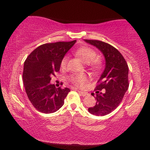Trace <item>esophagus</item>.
<instances>
[{
  "label": "esophagus",
  "mask_w": 150,
  "mask_h": 150,
  "mask_svg": "<svg viewBox=\"0 0 150 150\" xmlns=\"http://www.w3.org/2000/svg\"><path fill=\"white\" fill-rule=\"evenodd\" d=\"M79 92V94H80L81 95L83 96V97H85V96L88 95V93L85 92H82V91H77Z\"/></svg>",
  "instance_id": "34e87169"
}]
</instances>
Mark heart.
<instances>
[{"mask_svg": "<svg viewBox=\"0 0 150 150\" xmlns=\"http://www.w3.org/2000/svg\"><path fill=\"white\" fill-rule=\"evenodd\" d=\"M75 54L77 57L80 58L82 61L86 63H88V65L93 69H100L101 65H102L101 60L99 58L96 57L97 56L96 51L88 46H81L75 50ZM67 63H68V58L65 56L63 58L61 63L62 69H65ZM69 80L72 84L77 87H84L88 82L89 78L85 74H75L69 77Z\"/></svg>", "mask_w": 150, "mask_h": 150, "instance_id": "b5f03b06", "label": "heart"}]
</instances>
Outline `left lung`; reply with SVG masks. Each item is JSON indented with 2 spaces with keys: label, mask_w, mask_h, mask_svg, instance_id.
I'll list each match as a JSON object with an SVG mask.
<instances>
[{
  "label": "left lung",
  "mask_w": 150,
  "mask_h": 150,
  "mask_svg": "<svg viewBox=\"0 0 150 150\" xmlns=\"http://www.w3.org/2000/svg\"><path fill=\"white\" fill-rule=\"evenodd\" d=\"M85 41L100 50L105 57L106 67L94 89L96 104L88 108L92 114L105 116L118 107L128 90V66L121 53L113 46L99 40Z\"/></svg>",
  "instance_id": "left-lung-1"
}]
</instances>
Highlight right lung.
<instances>
[{
    "label": "right lung",
    "instance_id": "add662e5",
    "mask_svg": "<svg viewBox=\"0 0 150 150\" xmlns=\"http://www.w3.org/2000/svg\"><path fill=\"white\" fill-rule=\"evenodd\" d=\"M75 42L76 40L42 44L25 60L22 74L25 91L32 104L40 112H56L70 92L66 87L56 88L50 81L60 70L62 59Z\"/></svg>",
    "mask_w": 150,
    "mask_h": 150
}]
</instances>
